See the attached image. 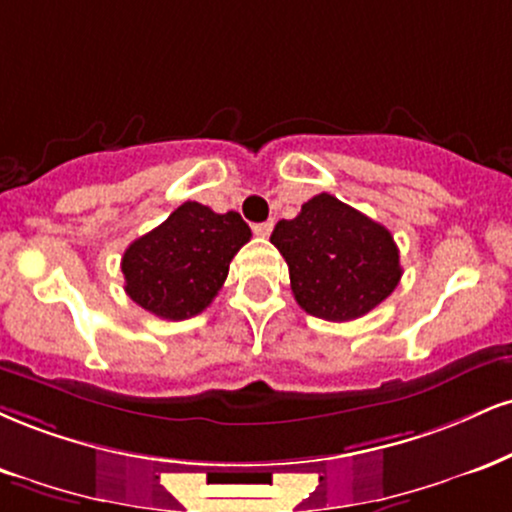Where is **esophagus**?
Wrapping results in <instances>:
<instances>
[{"mask_svg":"<svg viewBox=\"0 0 512 512\" xmlns=\"http://www.w3.org/2000/svg\"><path fill=\"white\" fill-rule=\"evenodd\" d=\"M272 229H274V221L269 219V221H262V224H255L252 226V231L257 233V236H262V238H267L269 233H272Z\"/></svg>","mask_w":512,"mask_h":512,"instance_id":"obj_1","label":"esophagus"}]
</instances>
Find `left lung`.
Here are the masks:
<instances>
[{"mask_svg":"<svg viewBox=\"0 0 512 512\" xmlns=\"http://www.w3.org/2000/svg\"><path fill=\"white\" fill-rule=\"evenodd\" d=\"M272 243L288 264L298 305L326 322L367 315L403 276L391 231L329 193L307 200L295 219H281Z\"/></svg>","mask_w":512,"mask_h":512,"instance_id":"obj_1","label":"left lung"}]
</instances>
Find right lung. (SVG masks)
<instances>
[{
	"instance_id": "obj_1",
	"label": "right lung",
	"mask_w": 512,
	"mask_h": 512,
	"mask_svg": "<svg viewBox=\"0 0 512 512\" xmlns=\"http://www.w3.org/2000/svg\"><path fill=\"white\" fill-rule=\"evenodd\" d=\"M250 236L238 212L217 214L200 202H183L123 252V288L133 303L162 319L181 322L200 315Z\"/></svg>"
}]
</instances>
